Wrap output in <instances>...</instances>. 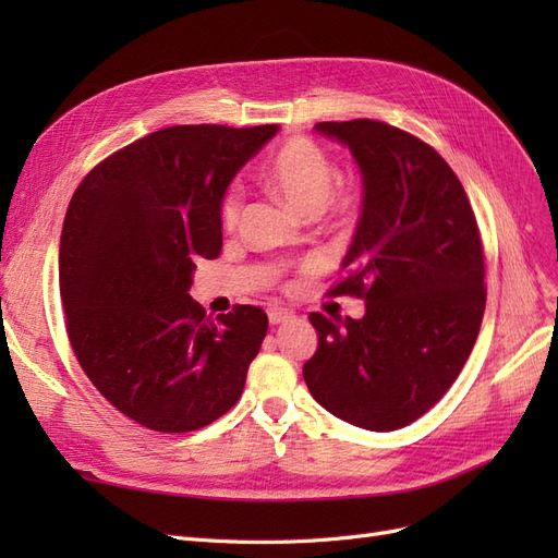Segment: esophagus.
Instances as JSON below:
<instances>
[{"mask_svg":"<svg viewBox=\"0 0 558 558\" xmlns=\"http://www.w3.org/2000/svg\"><path fill=\"white\" fill-rule=\"evenodd\" d=\"M291 316H293V312L291 310H283V307H269L267 310L269 326H279V324H283V320H289Z\"/></svg>","mask_w":558,"mask_h":558,"instance_id":"34e87169","label":"esophagus"}]
</instances>
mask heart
<instances>
[{"instance_id":"1","label":"heart","mask_w":558,"mask_h":558,"mask_svg":"<svg viewBox=\"0 0 558 558\" xmlns=\"http://www.w3.org/2000/svg\"><path fill=\"white\" fill-rule=\"evenodd\" d=\"M267 183L302 216H316L332 202L337 167L316 142L293 137L286 142L267 167ZM240 216V191L230 189L221 202V223L232 228Z\"/></svg>"}]
</instances>
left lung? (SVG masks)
<instances>
[{"label": "left lung", "instance_id": "1", "mask_svg": "<svg viewBox=\"0 0 558 558\" xmlns=\"http://www.w3.org/2000/svg\"><path fill=\"white\" fill-rule=\"evenodd\" d=\"M314 128L363 177L344 281L330 293L363 298L365 314H310L318 347L302 377L337 418L398 430L449 391L475 347L486 305L477 221L459 177L414 134L369 118Z\"/></svg>", "mask_w": 558, "mask_h": 558}]
</instances>
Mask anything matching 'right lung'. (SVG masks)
Returning a JSON list of instances; mask_svg holds the SVG:
<instances>
[{"instance_id":"obj_1","label":"right lung","mask_w":558,"mask_h":558,"mask_svg":"<svg viewBox=\"0 0 558 558\" xmlns=\"http://www.w3.org/2000/svg\"><path fill=\"white\" fill-rule=\"evenodd\" d=\"M279 125H174L132 142L81 181L60 238L66 332L118 412L189 433L240 400L267 316L251 305L205 314L195 263L223 246L230 181Z\"/></svg>"}]
</instances>
